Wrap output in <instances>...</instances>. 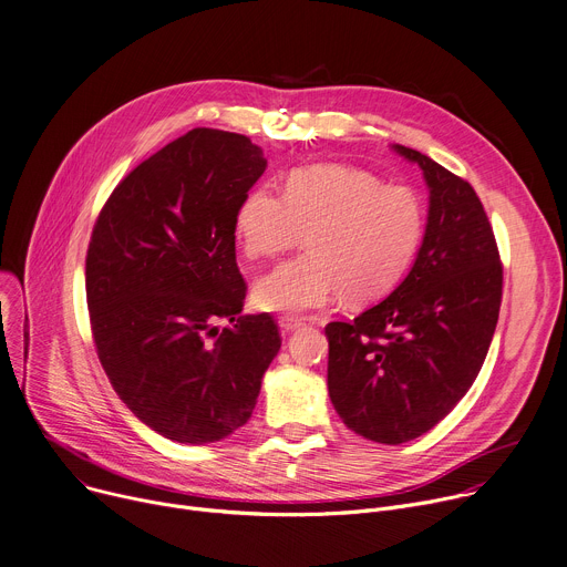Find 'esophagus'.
Wrapping results in <instances>:
<instances>
[{
    "label": "esophagus",
    "mask_w": 567,
    "mask_h": 567,
    "mask_svg": "<svg viewBox=\"0 0 567 567\" xmlns=\"http://www.w3.org/2000/svg\"><path fill=\"white\" fill-rule=\"evenodd\" d=\"M279 327H281V331H284V333H292V331L301 329V327H303V322H301V320H297V318L284 316V318H279Z\"/></svg>",
    "instance_id": "esophagus-1"
}]
</instances>
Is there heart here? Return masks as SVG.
I'll list each match as a JSON object with an SVG mask.
<instances>
[{"mask_svg":"<svg viewBox=\"0 0 567 567\" xmlns=\"http://www.w3.org/2000/svg\"><path fill=\"white\" fill-rule=\"evenodd\" d=\"M234 229L249 259H275L306 231L308 251L255 284L261 310L297 316L329 306L342 292L351 301L390 292L416 257L425 216L408 186L322 164L295 171L284 194L270 186L249 192Z\"/></svg>","mask_w":567,"mask_h":567,"instance_id":"heart-1","label":"heart"}]
</instances>
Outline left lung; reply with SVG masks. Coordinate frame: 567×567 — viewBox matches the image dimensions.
<instances>
[{"label":"left lung","instance_id":"8db88e82","mask_svg":"<svg viewBox=\"0 0 567 567\" xmlns=\"http://www.w3.org/2000/svg\"><path fill=\"white\" fill-rule=\"evenodd\" d=\"M430 188L423 243L408 277L355 320L327 324L329 396L355 434L405 444L471 390L495 333L502 264L475 188L419 151Z\"/></svg>","mask_w":567,"mask_h":567}]
</instances>
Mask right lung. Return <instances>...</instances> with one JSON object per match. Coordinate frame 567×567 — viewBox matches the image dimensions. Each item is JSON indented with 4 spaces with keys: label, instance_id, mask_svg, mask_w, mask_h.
<instances>
[{
    "label": "right lung",
    "instance_id": "obj_1",
    "mask_svg": "<svg viewBox=\"0 0 567 567\" xmlns=\"http://www.w3.org/2000/svg\"><path fill=\"white\" fill-rule=\"evenodd\" d=\"M268 162L249 137L194 128L125 175L85 259L90 324L118 399L177 444L245 425L281 347L277 322L240 316L234 218ZM229 319L218 332L213 324Z\"/></svg>",
    "mask_w": 567,
    "mask_h": 567
}]
</instances>
